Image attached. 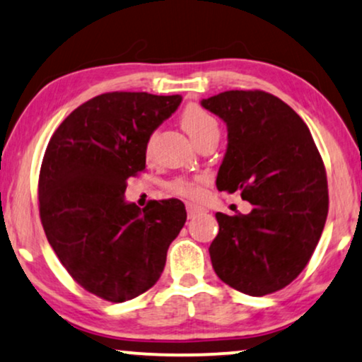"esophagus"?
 I'll list each match as a JSON object with an SVG mask.
<instances>
[{
    "mask_svg": "<svg viewBox=\"0 0 362 362\" xmlns=\"http://www.w3.org/2000/svg\"><path fill=\"white\" fill-rule=\"evenodd\" d=\"M204 209H202L200 205L197 204H187V214H189V218H192V216H195L199 211H202Z\"/></svg>",
    "mask_w": 362,
    "mask_h": 362,
    "instance_id": "34e87169",
    "label": "esophagus"
}]
</instances>
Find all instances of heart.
Listing matches in <instances>:
<instances>
[{
    "instance_id": "1",
    "label": "heart",
    "mask_w": 362,
    "mask_h": 362,
    "mask_svg": "<svg viewBox=\"0 0 362 362\" xmlns=\"http://www.w3.org/2000/svg\"><path fill=\"white\" fill-rule=\"evenodd\" d=\"M180 124L184 131L189 134V137L195 144L200 142L202 139L211 136V134H218V122L214 115L206 112L205 109L199 107L195 104H189L180 115ZM152 148V139L147 142V152ZM206 184L205 177L195 178H177L168 185V190L173 194L187 197V199H199L204 192V185Z\"/></svg>"
}]
</instances>
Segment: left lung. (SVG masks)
Masks as SVG:
<instances>
[{"instance_id":"1","label":"left lung","mask_w":362,"mask_h":362,"mask_svg":"<svg viewBox=\"0 0 362 362\" xmlns=\"http://www.w3.org/2000/svg\"><path fill=\"white\" fill-rule=\"evenodd\" d=\"M200 104L228 131L216 189L253 205L247 215H215L211 264L235 290L269 295L305 269L320 242L329 202L325 163L308 125L272 94L226 90Z\"/></svg>"}]
</instances>
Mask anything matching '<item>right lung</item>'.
Masks as SVG:
<instances>
[{
  "label": "right lung",
  "instance_id": "1",
  "mask_svg": "<svg viewBox=\"0 0 362 362\" xmlns=\"http://www.w3.org/2000/svg\"><path fill=\"white\" fill-rule=\"evenodd\" d=\"M180 103L178 94H100L72 110L47 144L42 228L67 273L103 300L124 303L156 285L185 225L180 200L141 210L124 199L127 178L146 168L148 139Z\"/></svg>",
  "mask_w": 362,
  "mask_h": 362
}]
</instances>
